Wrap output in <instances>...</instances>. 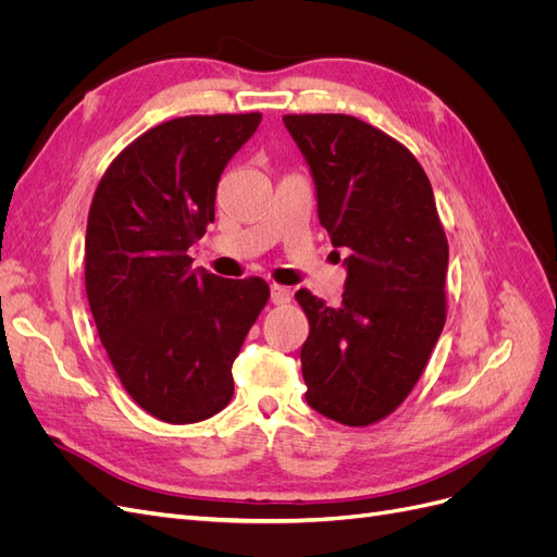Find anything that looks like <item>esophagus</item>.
<instances>
[{
    "instance_id": "obj_1",
    "label": "esophagus",
    "mask_w": 557,
    "mask_h": 557,
    "mask_svg": "<svg viewBox=\"0 0 557 557\" xmlns=\"http://www.w3.org/2000/svg\"><path fill=\"white\" fill-rule=\"evenodd\" d=\"M269 293H272V295H269V299H272V305H288V301H290V290L288 288H283V285H272V288H269Z\"/></svg>"
}]
</instances>
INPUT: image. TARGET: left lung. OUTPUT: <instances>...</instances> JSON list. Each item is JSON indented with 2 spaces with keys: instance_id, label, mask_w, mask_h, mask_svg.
Wrapping results in <instances>:
<instances>
[{
  "instance_id": "1",
  "label": "left lung",
  "mask_w": 557,
  "mask_h": 557,
  "mask_svg": "<svg viewBox=\"0 0 557 557\" xmlns=\"http://www.w3.org/2000/svg\"><path fill=\"white\" fill-rule=\"evenodd\" d=\"M283 123L313 176L320 225L348 250L339 307L295 295L311 325L299 352L307 404L342 425H372L413 391L446 323L448 242L432 185L407 148L358 117Z\"/></svg>"
}]
</instances>
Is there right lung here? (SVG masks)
I'll use <instances>...</instances> for the list:
<instances>
[{"label": "right lung", "instance_id": "right-lung-1", "mask_svg": "<svg viewBox=\"0 0 557 557\" xmlns=\"http://www.w3.org/2000/svg\"><path fill=\"white\" fill-rule=\"evenodd\" d=\"M260 113L185 115L134 139L99 181L86 230V293L129 397L164 423H199L234 393L232 362L269 285L193 267L215 188Z\"/></svg>", "mask_w": 557, "mask_h": 557}]
</instances>
